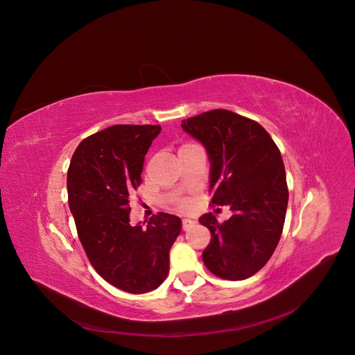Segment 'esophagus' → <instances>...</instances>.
Here are the masks:
<instances>
[{"instance_id":"34e87169","label":"esophagus","mask_w":355,"mask_h":355,"mask_svg":"<svg viewBox=\"0 0 355 355\" xmlns=\"http://www.w3.org/2000/svg\"><path fill=\"white\" fill-rule=\"evenodd\" d=\"M181 224H182V230H184V231H189V230L195 225V221L191 220V218H184Z\"/></svg>"}]
</instances>
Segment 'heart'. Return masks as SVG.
<instances>
[{
	"mask_svg": "<svg viewBox=\"0 0 355 355\" xmlns=\"http://www.w3.org/2000/svg\"><path fill=\"white\" fill-rule=\"evenodd\" d=\"M177 206H178L180 209H187V207H188V202L184 200V199H180V200L177 202Z\"/></svg>",
	"mask_w": 355,
	"mask_h": 355,
	"instance_id": "obj_1",
	"label": "heart"
}]
</instances>
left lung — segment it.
I'll return each mask as SVG.
<instances>
[{
	"label": "left lung",
	"instance_id": "8db88e82",
	"mask_svg": "<svg viewBox=\"0 0 355 355\" xmlns=\"http://www.w3.org/2000/svg\"><path fill=\"white\" fill-rule=\"evenodd\" d=\"M181 127L209 153L210 205L234 211L224 223L211 213L199 218L211 234L203 263L220 279H248L268 263L283 232L288 188L280 150L261 124L223 108Z\"/></svg>",
	"mask_w": 355,
	"mask_h": 355
}]
</instances>
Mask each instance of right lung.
<instances>
[{"label":"right lung","instance_id":"1","mask_svg":"<svg viewBox=\"0 0 355 355\" xmlns=\"http://www.w3.org/2000/svg\"><path fill=\"white\" fill-rule=\"evenodd\" d=\"M160 125H112L83 139L67 174L68 205L79 241L94 270L132 294L157 288L181 231L177 216L159 211L131 225L130 195L142 184L145 156Z\"/></svg>","mask_w":355,"mask_h":355}]
</instances>
